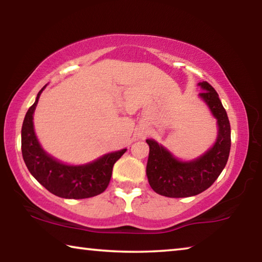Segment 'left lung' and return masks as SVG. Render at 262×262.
<instances>
[{
    "instance_id": "left-lung-1",
    "label": "left lung",
    "mask_w": 262,
    "mask_h": 262,
    "mask_svg": "<svg viewBox=\"0 0 262 262\" xmlns=\"http://www.w3.org/2000/svg\"><path fill=\"white\" fill-rule=\"evenodd\" d=\"M200 96L217 119L219 135L215 144L201 157L181 162L155 140H147L149 158L147 177L155 192L167 198H188L209 188L227 165L231 148V128L227 111L208 82L199 83Z\"/></svg>"
}]
</instances>
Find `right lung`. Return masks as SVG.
<instances>
[{"label":"right lung","mask_w":262,"mask_h":262,"mask_svg":"<svg viewBox=\"0 0 262 262\" xmlns=\"http://www.w3.org/2000/svg\"><path fill=\"white\" fill-rule=\"evenodd\" d=\"M43 88L26 112L21 126V155L26 167L39 184L56 196L86 199L103 193L110 184L113 165L127 149L106 154L84 165H67L46 154L33 128V113Z\"/></svg>","instance_id":"right-lung-1"}]
</instances>
